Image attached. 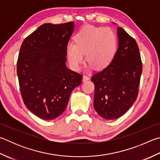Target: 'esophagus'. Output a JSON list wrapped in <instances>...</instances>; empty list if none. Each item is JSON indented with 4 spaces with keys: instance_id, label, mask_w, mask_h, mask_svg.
I'll list each match as a JSON object with an SVG mask.
<instances>
[{
    "instance_id": "obj_1",
    "label": "esophagus",
    "mask_w": 160,
    "mask_h": 160,
    "mask_svg": "<svg viewBox=\"0 0 160 160\" xmlns=\"http://www.w3.org/2000/svg\"><path fill=\"white\" fill-rule=\"evenodd\" d=\"M88 80H89V76H88V75H83V78H82V81H83V82H85V81H88Z\"/></svg>"
}]
</instances>
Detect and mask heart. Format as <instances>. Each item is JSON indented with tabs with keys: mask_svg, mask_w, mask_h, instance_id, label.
Returning a JSON list of instances; mask_svg holds the SVG:
<instances>
[{
	"mask_svg": "<svg viewBox=\"0 0 160 160\" xmlns=\"http://www.w3.org/2000/svg\"><path fill=\"white\" fill-rule=\"evenodd\" d=\"M75 44L68 43L66 54L72 67L80 68L85 59L93 68L102 69L111 62L117 47V39L111 29L88 25L82 27L74 37Z\"/></svg>",
	"mask_w": 160,
	"mask_h": 160,
	"instance_id": "heart-1",
	"label": "heart"
}]
</instances>
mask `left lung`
<instances>
[{
  "label": "left lung",
  "instance_id": "obj_1",
  "mask_svg": "<svg viewBox=\"0 0 160 160\" xmlns=\"http://www.w3.org/2000/svg\"><path fill=\"white\" fill-rule=\"evenodd\" d=\"M118 48L110 64L92 75L94 108L101 117L114 120L123 115L136 100L142 62L136 40L118 27Z\"/></svg>",
  "mask_w": 160,
  "mask_h": 160
}]
</instances>
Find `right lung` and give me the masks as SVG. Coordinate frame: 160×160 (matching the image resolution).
<instances>
[{"label": "right lung", "instance_id": "1", "mask_svg": "<svg viewBox=\"0 0 160 160\" xmlns=\"http://www.w3.org/2000/svg\"><path fill=\"white\" fill-rule=\"evenodd\" d=\"M73 29V22L44 24L21 45L17 63L20 92L27 108L43 120L59 117L82 82V75L66 66Z\"/></svg>", "mask_w": 160, "mask_h": 160}]
</instances>
